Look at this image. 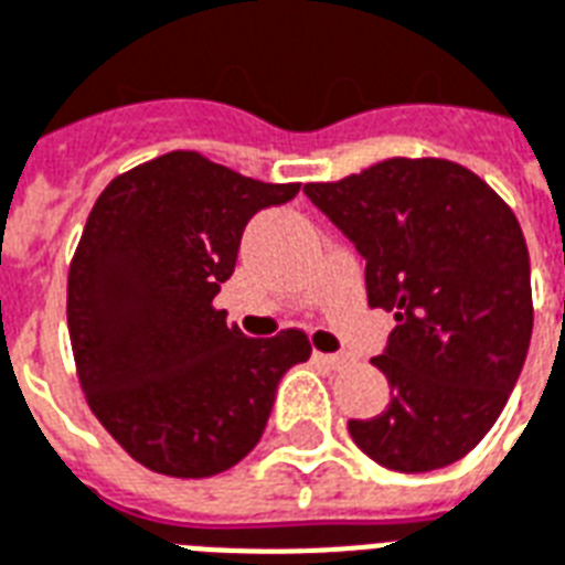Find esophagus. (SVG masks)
<instances>
[{"label":"esophagus","instance_id":"esophagus-1","mask_svg":"<svg viewBox=\"0 0 565 565\" xmlns=\"http://www.w3.org/2000/svg\"><path fill=\"white\" fill-rule=\"evenodd\" d=\"M315 360L321 362V365H327V369H332V371H339V369H344V365H348V356H342V353H318Z\"/></svg>","mask_w":565,"mask_h":565}]
</instances>
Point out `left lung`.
Returning a JSON list of instances; mask_svg holds the SVG:
<instances>
[{"instance_id":"1","label":"left lung","mask_w":565,"mask_h":565,"mask_svg":"<svg viewBox=\"0 0 565 565\" xmlns=\"http://www.w3.org/2000/svg\"><path fill=\"white\" fill-rule=\"evenodd\" d=\"M303 194L365 259L371 309L397 327L371 360L392 401L348 430L392 471L445 469L489 433L533 330L531 259L510 205L445 159H388Z\"/></svg>"}]
</instances>
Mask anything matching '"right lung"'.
I'll return each instance as SVG.
<instances>
[{"label": "right lung", "instance_id": "obj_1", "mask_svg": "<svg viewBox=\"0 0 565 565\" xmlns=\"http://www.w3.org/2000/svg\"><path fill=\"white\" fill-rule=\"evenodd\" d=\"M297 191L177 150L111 179L87 214L67 279L78 383L147 469H233L262 439L279 380L309 360L303 332L247 339L212 306L253 214Z\"/></svg>", "mask_w": 565, "mask_h": 565}]
</instances>
